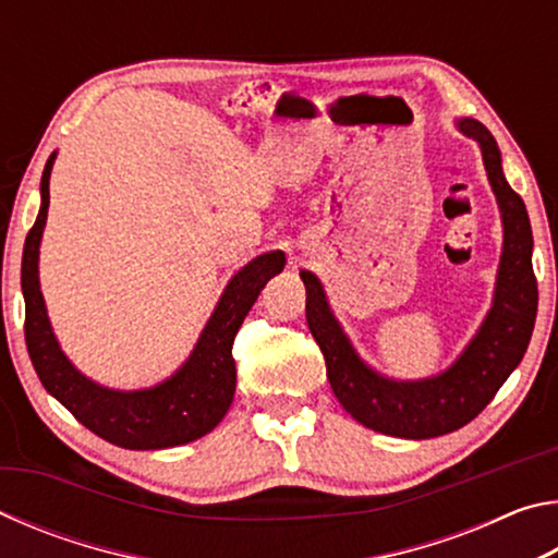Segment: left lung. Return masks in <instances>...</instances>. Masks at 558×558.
Returning <instances> with one entry per match:
<instances>
[{
	"label": "left lung",
	"instance_id": "left-lung-1",
	"mask_svg": "<svg viewBox=\"0 0 558 558\" xmlns=\"http://www.w3.org/2000/svg\"><path fill=\"white\" fill-rule=\"evenodd\" d=\"M460 130L483 147L485 169L497 194L505 223V251L493 310L446 374L426 381H389L364 366L352 344L329 313L323 286L313 272L302 270L307 302L305 317L315 342L323 349L327 379L332 391L362 426L396 438H436L470 423L495 399L499 386L522 362L532 339L536 302V278L532 268V226L526 206L502 174V157L493 132L477 120H460Z\"/></svg>",
	"mask_w": 558,
	"mask_h": 558
}]
</instances>
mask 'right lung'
I'll return each mask as SVG.
<instances>
[{"instance_id": "right-lung-1", "label": "right lung", "mask_w": 558, "mask_h": 558, "mask_svg": "<svg viewBox=\"0 0 558 558\" xmlns=\"http://www.w3.org/2000/svg\"><path fill=\"white\" fill-rule=\"evenodd\" d=\"M53 155L41 177V209L24 243V337L44 389L56 396L83 426L112 446L157 450L184 446L216 428L235 391L233 337L266 282L286 266L280 251L263 253L235 272L199 337L194 354L172 379L145 391H112L93 384L63 356L46 317L39 290V243L49 214V177Z\"/></svg>"}]
</instances>
